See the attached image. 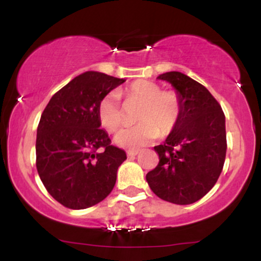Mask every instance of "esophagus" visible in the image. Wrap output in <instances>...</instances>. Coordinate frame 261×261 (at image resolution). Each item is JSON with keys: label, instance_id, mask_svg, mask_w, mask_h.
Returning a JSON list of instances; mask_svg holds the SVG:
<instances>
[{"label": "esophagus", "instance_id": "1", "mask_svg": "<svg viewBox=\"0 0 261 261\" xmlns=\"http://www.w3.org/2000/svg\"><path fill=\"white\" fill-rule=\"evenodd\" d=\"M137 153H139V151H137V149H128L127 151L128 157H135V155H137Z\"/></svg>", "mask_w": 261, "mask_h": 261}]
</instances>
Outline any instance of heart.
I'll return each instance as SVG.
<instances>
[{
	"label": "heart",
	"instance_id": "b5f03b06",
	"mask_svg": "<svg viewBox=\"0 0 261 261\" xmlns=\"http://www.w3.org/2000/svg\"><path fill=\"white\" fill-rule=\"evenodd\" d=\"M126 103L140 106L135 115L139 124L122 128L115 135V143L124 148H137L153 141L155 137L168 136L178 125L181 115V101L174 91H162L161 86L149 81H135L119 93ZM98 118L101 126L115 133L124 122V113L118 95L101 98L98 104Z\"/></svg>",
	"mask_w": 261,
	"mask_h": 261
}]
</instances>
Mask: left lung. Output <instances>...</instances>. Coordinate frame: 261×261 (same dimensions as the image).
<instances>
[{"label":"left lung","instance_id":"8db88e82","mask_svg":"<svg viewBox=\"0 0 261 261\" xmlns=\"http://www.w3.org/2000/svg\"><path fill=\"white\" fill-rule=\"evenodd\" d=\"M158 79L175 88L181 101L178 125L155 146L160 162L146 180L158 197L176 205L196 202L214 188L226 160V118L206 87L181 72Z\"/></svg>","mask_w":261,"mask_h":261}]
</instances>
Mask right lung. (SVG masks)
Listing matches in <instances>:
<instances>
[{"mask_svg":"<svg viewBox=\"0 0 261 261\" xmlns=\"http://www.w3.org/2000/svg\"><path fill=\"white\" fill-rule=\"evenodd\" d=\"M124 82L87 71L56 92L41 114L37 169L47 193L65 207H91L112 193L126 153L100 128L98 104Z\"/></svg>","mask_w":261,"mask_h":261,"instance_id":"right-lung-1","label":"right lung"}]
</instances>
